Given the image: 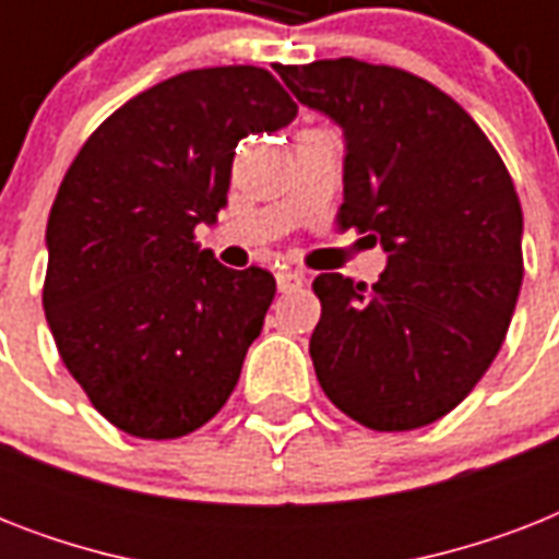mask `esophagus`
I'll list each match as a JSON object with an SVG mask.
<instances>
[{
    "instance_id": "1",
    "label": "esophagus",
    "mask_w": 559,
    "mask_h": 559,
    "mask_svg": "<svg viewBox=\"0 0 559 559\" xmlns=\"http://www.w3.org/2000/svg\"><path fill=\"white\" fill-rule=\"evenodd\" d=\"M275 281H278V289H281V293H293V289L305 287V272L281 270L278 275H275Z\"/></svg>"
}]
</instances>
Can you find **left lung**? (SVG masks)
Returning a JSON list of instances; mask_svg holds the SVG:
<instances>
[{
	"mask_svg": "<svg viewBox=\"0 0 559 559\" xmlns=\"http://www.w3.org/2000/svg\"><path fill=\"white\" fill-rule=\"evenodd\" d=\"M275 72L345 130L336 226L371 231L389 266L368 287L322 272L316 377L377 432L450 415L502 348L522 287V205L467 109L424 78L340 57Z\"/></svg>",
	"mask_w": 559,
	"mask_h": 559,
	"instance_id": "8db88e82",
	"label": "left lung"
}]
</instances>
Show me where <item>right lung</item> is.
<instances>
[{
  "label": "right lung",
  "instance_id": "1",
  "mask_svg": "<svg viewBox=\"0 0 559 559\" xmlns=\"http://www.w3.org/2000/svg\"><path fill=\"white\" fill-rule=\"evenodd\" d=\"M296 112L266 69H193L118 107L66 170L43 307L63 366L121 432L182 438L235 391L275 278L217 263L193 228L226 205L237 142Z\"/></svg>",
  "mask_w": 559,
  "mask_h": 559
}]
</instances>
